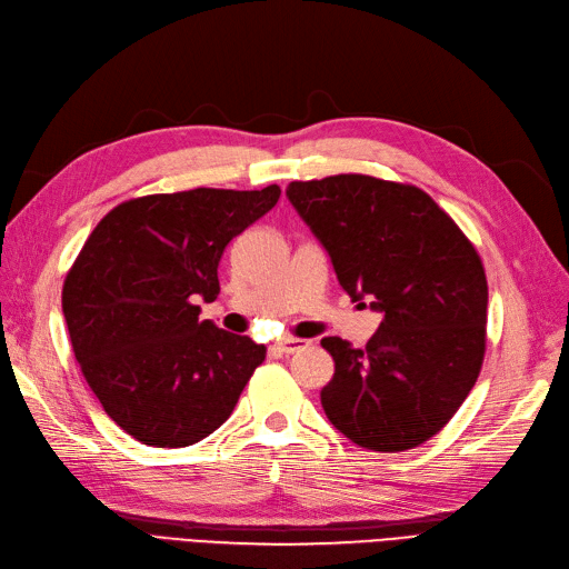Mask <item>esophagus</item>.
Masks as SVG:
<instances>
[{"mask_svg":"<svg viewBox=\"0 0 569 569\" xmlns=\"http://www.w3.org/2000/svg\"><path fill=\"white\" fill-rule=\"evenodd\" d=\"M305 347H307L305 340H283V342L273 345V350H277L279 355H296V352L305 350Z\"/></svg>","mask_w":569,"mask_h":569,"instance_id":"obj_1","label":"esophagus"}]
</instances>
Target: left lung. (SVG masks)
Masks as SVG:
<instances>
[{
  "instance_id": "obj_1",
  "label": "left lung",
  "mask_w": 569,
  "mask_h": 569,
  "mask_svg": "<svg viewBox=\"0 0 569 569\" xmlns=\"http://www.w3.org/2000/svg\"><path fill=\"white\" fill-rule=\"evenodd\" d=\"M286 196L347 296L382 315L363 350L336 336L321 340L336 361L321 390L328 420L371 451L428 442L482 369L487 277L478 250L411 184L336 174L290 181Z\"/></svg>"
}]
</instances>
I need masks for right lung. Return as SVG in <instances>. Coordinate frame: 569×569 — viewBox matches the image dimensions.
<instances>
[{"label":"right lung","instance_id":"obj_1","mask_svg":"<svg viewBox=\"0 0 569 569\" xmlns=\"http://www.w3.org/2000/svg\"><path fill=\"white\" fill-rule=\"evenodd\" d=\"M281 196L191 189L124 200L63 283L72 352L103 411L141 445L189 447L231 416L267 347L200 321L231 238Z\"/></svg>","mask_w":569,"mask_h":569}]
</instances>
